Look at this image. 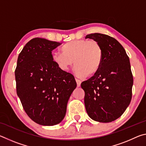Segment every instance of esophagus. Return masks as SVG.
I'll return each mask as SVG.
<instances>
[{"instance_id":"34e87169","label":"esophagus","mask_w":146,"mask_h":146,"mask_svg":"<svg viewBox=\"0 0 146 146\" xmlns=\"http://www.w3.org/2000/svg\"><path fill=\"white\" fill-rule=\"evenodd\" d=\"M75 80L76 82V84H77V87H80L81 84V81L78 78H75Z\"/></svg>"}]
</instances>
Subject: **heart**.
<instances>
[{"label":"heart","mask_w":146,"mask_h":146,"mask_svg":"<svg viewBox=\"0 0 146 146\" xmlns=\"http://www.w3.org/2000/svg\"><path fill=\"white\" fill-rule=\"evenodd\" d=\"M61 52L53 54V60L62 71H67L75 64V71L79 77L97 73L103 60V49L96 40H75L61 47Z\"/></svg>","instance_id":"b5f03b06"}]
</instances>
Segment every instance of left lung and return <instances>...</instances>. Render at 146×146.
<instances>
[{"instance_id":"left-lung-1","label":"left lung","mask_w":146,"mask_h":146,"mask_svg":"<svg viewBox=\"0 0 146 146\" xmlns=\"http://www.w3.org/2000/svg\"><path fill=\"white\" fill-rule=\"evenodd\" d=\"M86 38L97 41L103 49L100 70L81 84L86 111L93 120L111 122L123 114L131 100L133 78L129 58L111 36L95 33L87 35Z\"/></svg>"}]
</instances>
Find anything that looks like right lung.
Instances as JSON below:
<instances>
[{
    "mask_svg": "<svg viewBox=\"0 0 146 146\" xmlns=\"http://www.w3.org/2000/svg\"><path fill=\"white\" fill-rule=\"evenodd\" d=\"M60 42L45 38L29 40L20 53L15 75L17 93L28 117L42 125L60 123L76 87L74 76L61 70L52 51Z\"/></svg>",
    "mask_w": 146,
    "mask_h": 146,
    "instance_id": "add662e5",
    "label": "right lung"
}]
</instances>
